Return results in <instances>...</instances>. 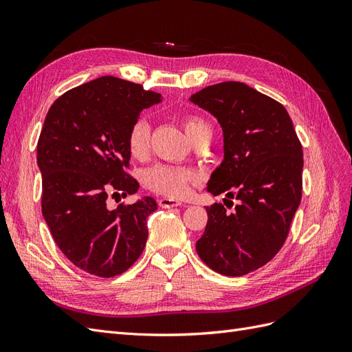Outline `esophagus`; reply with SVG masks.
Listing matches in <instances>:
<instances>
[{
	"mask_svg": "<svg viewBox=\"0 0 352 352\" xmlns=\"http://www.w3.org/2000/svg\"><path fill=\"white\" fill-rule=\"evenodd\" d=\"M158 206L163 207V208H173V207L182 206V202H180L179 199H175V198L164 197V198H160L158 199Z\"/></svg>",
	"mask_w": 352,
	"mask_h": 352,
	"instance_id": "34e87169",
	"label": "esophagus"
}]
</instances>
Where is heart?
Wrapping results in <instances>:
<instances>
[{
    "label": "heart",
    "mask_w": 352,
    "mask_h": 352,
    "mask_svg": "<svg viewBox=\"0 0 352 352\" xmlns=\"http://www.w3.org/2000/svg\"><path fill=\"white\" fill-rule=\"evenodd\" d=\"M184 129L192 144L211 140L210 123L197 114H186L182 119ZM151 126L145 117L136 119L127 133V148L135 158H144L150 150ZM199 175L192 168L177 166H155L145 173V184L157 194L168 198L184 197L190 185L197 184Z\"/></svg>",
    "instance_id": "b5f03b06"
}]
</instances>
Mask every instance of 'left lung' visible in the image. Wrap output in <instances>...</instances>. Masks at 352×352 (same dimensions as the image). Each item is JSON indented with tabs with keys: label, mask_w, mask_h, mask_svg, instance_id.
Listing matches in <instances>:
<instances>
[{
	"label": "left lung",
	"mask_w": 352,
	"mask_h": 352,
	"mask_svg": "<svg viewBox=\"0 0 352 352\" xmlns=\"http://www.w3.org/2000/svg\"><path fill=\"white\" fill-rule=\"evenodd\" d=\"M189 101L223 131L225 158L207 190L238 199L233 212L223 204L206 208L197 252L214 272L243 276L269 263L286 241L301 202L302 146L283 105L245 83L211 85Z\"/></svg>",
	"instance_id": "obj_1"
}]
</instances>
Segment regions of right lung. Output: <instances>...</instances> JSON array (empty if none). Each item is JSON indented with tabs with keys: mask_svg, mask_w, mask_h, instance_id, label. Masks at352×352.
Instances as JSON below:
<instances>
[{
	"mask_svg": "<svg viewBox=\"0 0 352 352\" xmlns=\"http://www.w3.org/2000/svg\"><path fill=\"white\" fill-rule=\"evenodd\" d=\"M162 95L142 85L102 76L54 101L38 140L42 216L61 252L83 272L113 278L140 258L148 239L151 197L110 208L111 195H132L140 184L126 173L127 133Z\"/></svg>",
	"mask_w": 352,
	"mask_h": 352,
	"instance_id": "add662e5",
	"label": "right lung"
}]
</instances>
